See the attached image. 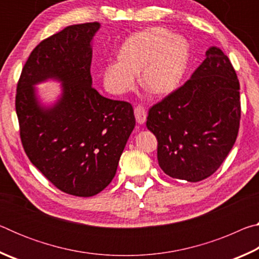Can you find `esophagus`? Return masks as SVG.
<instances>
[{"mask_svg": "<svg viewBox=\"0 0 259 259\" xmlns=\"http://www.w3.org/2000/svg\"><path fill=\"white\" fill-rule=\"evenodd\" d=\"M135 117H136V121H137L139 124L145 123L146 117H147V113H146L145 107L142 106V105L136 106L135 107Z\"/></svg>", "mask_w": 259, "mask_h": 259, "instance_id": "obj_1", "label": "esophagus"}]
</instances>
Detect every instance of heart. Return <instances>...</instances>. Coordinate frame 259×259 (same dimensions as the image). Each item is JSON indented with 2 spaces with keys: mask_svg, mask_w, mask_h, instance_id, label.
Wrapping results in <instances>:
<instances>
[{
  "mask_svg": "<svg viewBox=\"0 0 259 259\" xmlns=\"http://www.w3.org/2000/svg\"><path fill=\"white\" fill-rule=\"evenodd\" d=\"M190 45L181 35L163 27H151L135 33L124 41L119 58L108 61L103 71L107 91L122 95L136 84L140 72L144 89L154 96L176 90L187 71Z\"/></svg>",
  "mask_w": 259,
  "mask_h": 259,
  "instance_id": "1",
  "label": "heart"
}]
</instances>
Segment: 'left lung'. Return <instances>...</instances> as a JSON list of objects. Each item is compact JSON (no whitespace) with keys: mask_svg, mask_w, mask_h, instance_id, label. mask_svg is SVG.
I'll return each mask as SVG.
<instances>
[{"mask_svg":"<svg viewBox=\"0 0 259 259\" xmlns=\"http://www.w3.org/2000/svg\"><path fill=\"white\" fill-rule=\"evenodd\" d=\"M240 83L216 47L191 78L148 109L146 126L157 139V160L168 176L195 183L216 171L238 137Z\"/></svg>","mask_w":259,"mask_h":259,"instance_id":"obj_1","label":"left lung"}]
</instances>
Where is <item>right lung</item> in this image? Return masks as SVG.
Returning a JSON list of instances; mask_svg holds the SVG:
<instances>
[{
    "mask_svg": "<svg viewBox=\"0 0 259 259\" xmlns=\"http://www.w3.org/2000/svg\"><path fill=\"white\" fill-rule=\"evenodd\" d=\"M99 26H67L38 43L16 94L26 155L58 190L85 198L112 182L136 124L130 103L105 98L91 85L90 42ZM51 77L63 82L64 94L55 108L43 110L32 85Z\"/></svg>",
    "mask_w": 259,
    "mask_h": 259,
    "instance_id": "obj_1",
    "label": "right lung"
}]
</instances>
